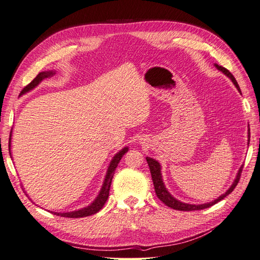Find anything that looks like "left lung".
<instances>
[{"mask_svg": "<svg viewBox=\"0 0 260 260\" xmlns=\"http://www.w3.org/2000/svg\"><path fill=\"white\" fill-rule=\"evenodd\" d=\"M216 68L219 69L220 72H222L226 77H229L230 79L232 80V82L234 83V85L237 86V89L239 90V92L241 93V90H240V86L237 82V80H235L234 76L226 68L222 67V66H219L217 64H215ZM249 139H250V131L248 129V144H249ZM146 161L148 164V167H149V170H151V175H152V179H153V183H154V188H155V192H156V195L157 198H158L165 205H167L168 207L172 208V209H176V210H182V211H191V210H200V209H205V208H208L212 205H215L216 203L220 202L221 200H223L226 195H229L234 188L235 186L238 185L239 181H240V178H241V174H242V170H243V166H241V168L239 169V172H238V176L237 178H235L233 184L231 185V187L224 194H222L221 196H219V198L215 201H212L210 203H207V204H202V205H191V204H185V203H182L180 202L178 200H176L174 196H172L168 191L166 186H165L164 182H162V178H161V168H160V165L159 162L151 158V157H146Z\"/></svg>", "mask_w": 260, "mask_h": 260, "instance_id": "left-lung-1", "label": "left lung"}]
</instances>
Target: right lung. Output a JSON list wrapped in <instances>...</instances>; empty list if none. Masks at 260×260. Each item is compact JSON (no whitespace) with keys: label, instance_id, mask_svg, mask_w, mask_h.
I'll return each instance as SVG.
<instances>
[{"label":"right lung","instance_id":"1","mask_svg":"<svg viewBox=\"0 0 260 260\" xmlns=\"http://www.w3.org/2000/svg\"><path fill=\"white\" fill-rule=\"evenodd\" d=\"M54 74H55L54 72H42L40 74H38V76L35 78V79L22 89L20 94H23V93H26L30 90H32L43 79H45V78H48V77H52ZM11 135H12V132H11ZM9 148H10V152H11V137H10ZM127 152H128V147H123L120 152H118L114 156V158L112 159L111 164H109V167H108L107 174H106V177H105V180H104V183H103V185H102V188H101V191L98 195V198L94 200V202L91 204V205H89L88 207H84L82 209L70 211V212H54V215L60 216V217H67V218H82V217H88V216L96 214L98 211H100L102 208H103V206L105 205V203L108 199L109 188H111V184H112V180H113V177H114V174H115V170L118 166V164H119L120 159L122 158V156Z\"/></svg>","mask_w":260,"mask_h":260}]
</instances>
